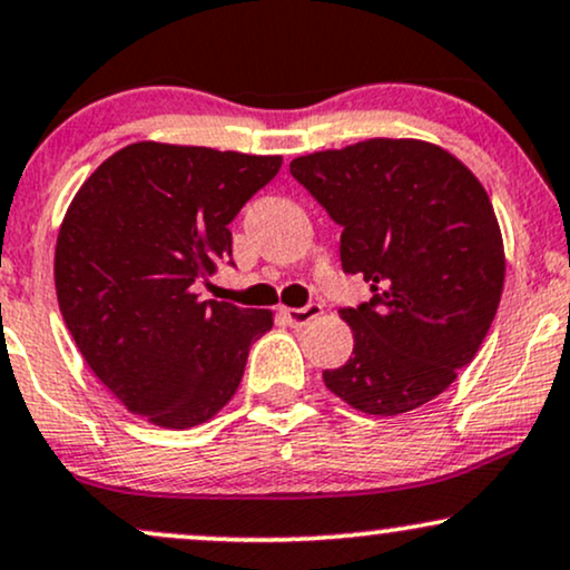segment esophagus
Segmentation results:
<instances>
[{
	"label": "esophagus",
	"instance_id": "34e87169",
	"mask_svg": "<svg viewBox=\"0 0 570 570\" xmlns=\"http://www.w3.org/2000/svg\"><path fill=\"white\" fill-rule=\"evenodd\" d=\"M321 313H324V305L321 303H307L305 307H284V318L289 321V326L294 328L307 326L311 321L318 318Z\"/></svg>",
	"mask_w": 570,
	"mask_h": 570
}]
</instances>
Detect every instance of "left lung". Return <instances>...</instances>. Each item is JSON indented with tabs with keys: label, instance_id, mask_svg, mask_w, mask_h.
<instances>
[{
	"label": "left lung",
	"instance_id": "left-lung-1",
	"mask_svg": "<svg viewBox=\"0 0 570 570\" xmlns=\"http://www.w3.org/2000/svg\"><path fill=\"white\" fill-rule=\"evenodd\" d=\"M289 173L342 228V271L372 286L368 303L340 311L355 345L326 387L374 416L433 401L475 358L502 297L483 185L449 150L387 137L299 156Z\"/></svg>",
	"mask_w": 570,
	"mask_h": 570
}]
</instances>
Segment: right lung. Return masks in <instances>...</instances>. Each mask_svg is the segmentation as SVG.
<instances>
[{
  "label": "right lung",
  "mask_w": 570,
  "mask_h": 570,
  "mask_svg": "<svg viewBox=\"0 0 570 570\" xmlns=\"http://www.w3.org/2000/svg\"><path fill=\"white\" fill-rule=\"evenodd\" d=\"M278 169L281 156L132 142L73 196L55 246L58 305L132 414L196 428L238 390L273 313L202 299L196 284L233 265L228 225Z\"/></svg>",
  "instance_id": "obj_1"
}]
</instances>
